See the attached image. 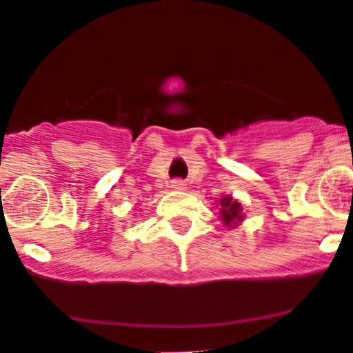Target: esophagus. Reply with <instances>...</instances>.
<instances>
[{
	"mask_svg": "<svg viewBox=\"0 0 353 353\" xmlns=\"http://www.w3.org/2000/svg\"><path fill=\"white\" fill-rule=\"evenodd\" d=\"M170 188H172L174 191H184L185 183L183 179H174L172 183H170Z\"/></svg>",
	"mask_w": 353,
	"mask_h": 353,
	"instance_id": "obj_1",
	"label": "esophagus"
}]
</instances>
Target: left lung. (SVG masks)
<instances>
[{
  "mask_svg": "<svg viewBox=\"0 0 353 353\" xmlns=\"http://www.w3.org/2000/svg\"><path fill=\"white\" fill-rule=\"evenodd\" d=\"M219 218L228 228L238 226V223H241L243 218H245L241 204L231 196L226 194L223 199H219Z\"/></svg>",
  "mask_w": 353,
  "mask_h": 353,
  "instance_id": "left-lung-1",
  "label": "left lung"
}]
</instances>
